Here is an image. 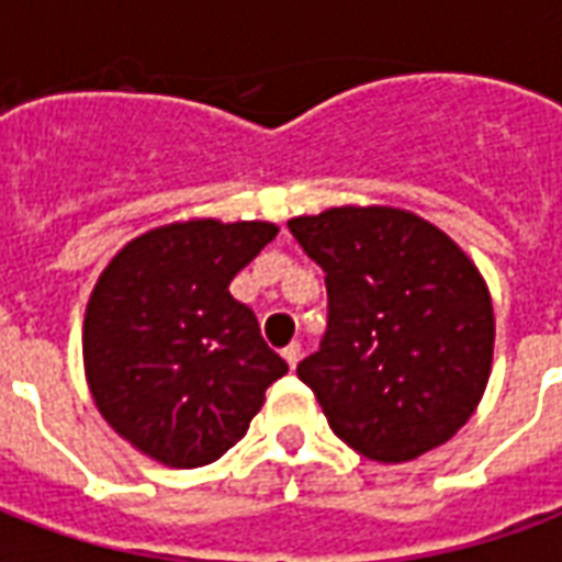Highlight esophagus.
<instances>
[{"instance_id": "obj_1", "label": "esophagus", "mask_w": 562, "mask_h": 562, "mask_svg": "<svg viewBox=\"0 0 562 562\" xmlns=\"http://www.w3.org/2000/svg\"><path fill=\"white\" fill-rule=\"evenodd\" d=\"M282 358H285V364L297 367V361H301V342H289L285 349H282Z\"/></svg>"}]
</instances>
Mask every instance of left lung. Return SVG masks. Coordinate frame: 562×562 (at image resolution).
<instances>
[{
    "label": "left lung",
    "instance_id": "8db88e82",
    "mask_svg": "<svg viewBox=\"0 0 562 562\" xmlns=\"http://www.w3.org/2000/svg\"><path fill=\"white\" fill-rule=\"evenodd\" d=\"M328 285V334L297 376L330 430L379 463H406L470 422L494 361L487 282L434 222L346 207L289 220Z\"/></svg>",
    "mask_w": 562,
    "mask_h": 562
}]
</instances>
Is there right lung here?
Here are the masks:
<instances>
[{
  "instance_id": "right-lung-1",
  "label": "right lung",
  "mask_w": 562,
  "mask_h": 562,
  "mask_svg": "<svg viewBox=\"0 0 562 562\" xmlns=\"http://www.w3.org/2000/svg\"><path fill=\"white\" fill-rule=\"evenodd\" d=\"M273 222H168L128 240L92 289L83 370L99 413L173 470L220 460L289 364L228 285L277 237Z\"/></svg>"
}]
</instances>
